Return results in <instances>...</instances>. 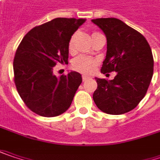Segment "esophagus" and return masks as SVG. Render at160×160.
I'll list each match as a JSON object with an SVG mask.
<instances>
[{"label": "esophagus", "mask_w": 160, "mask_h": 160, "mask_svg": "<svg viewBox=\"0 0 160 160\" xmlns=\"http://www.w3.org/2000/svg\"><path fill=\"white\" fill-rule=\"evenodd\" d=\"M89 79H90L89 76H87V75H83V76H82V80H83V81H86V80H89Z\"/></svg>", "instance_id": "1"}]
</instances>
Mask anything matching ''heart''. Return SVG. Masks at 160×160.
Instances as JSON below:
<instances>
[{
    "instance_id": "obj_1",
    "label": "heart",
    "mask_w": 160,
    "mask_h": 160,
    "mask_svg": "<svg viewBox=\"0 0 160 160\" xmlns=\"http://www.w3.org/2000/svg\"><path fill=\"white\" fill-rule=\"evenodd\" d=\"M98 32H94L92 35ZM74 40L75 35H73L69 42V51L72 52L74 51ZM98 65V60L95 58H92L90 56L86 55H80L74 59L72 61V67L75 71H80L84 74H90L95 70L96 66Z\"/></svg>"
}]
</instances>
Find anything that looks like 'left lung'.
Masks as SVG:
<instances>
[{
    "instance_id": "left-lung-1",
    "label": "left lung",
    "mask_w": 160,
    "mask_h": 160,
    "mask_svg": "<svg viewBox=\"0 0 160 160\" xmlns=\"http://www.w3.org/2000/svg\"><path fill=\"white\" fill-rule=\"evenodd\" d=\"M91 22L107 38V52L101 72L116 71L113 80L95 78L93 100L103 112L120 115L135 108L145 97L153 76L154 60L145 37L116 18Z\"/></svg>"
}]
</instances>
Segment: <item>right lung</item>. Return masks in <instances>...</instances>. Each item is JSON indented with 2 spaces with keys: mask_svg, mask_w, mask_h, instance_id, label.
I'll return each mask as SVG.
<instances>
[{
  "mask_svg": "<svg viewBox=\"0 0 160 160\" xmlns=\"http://www.w3.org/2000/svg\"><path fill=\"white\" fill-rule=\"evenodd\" d=\"M86 19L56 18L37 26L20 43L13 60L14 82L19 95L32 111L56 117L70 108L80 85V73L56 77L53 67L68 63L69 42Z\"/></svg>",
  "mask_w": 160,
  "mask_h": 160,
  "instance_id": "obj_1",
  "label": "right lung"
}]
</instances>
